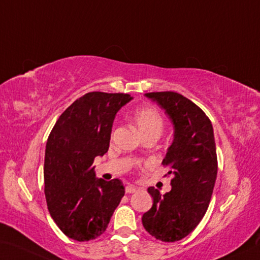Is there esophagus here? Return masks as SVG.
I'll return each instance as SVG.
<instances>
[{"label":"esophagus","mask_w":260,"mask_h":260,"mask_svg":"<svg viewBox=\"0 0 260 260\" xmlns=\"http://www.w3.org/2000/svg\"><path fill=\"white\" fill-rule=\"evenodd\" d=\"M135 192H137V188L134 187V186L129 185V186H126V187H125V193L126 194H131V193H135Z\"/></svg>","instance_id":"1"}]
</instances>
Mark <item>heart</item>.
Here are the masks:
<instances>
[{"label": "heart", "instance_id": "heart-1", "mask_svg": "<svg viewBox=\"0 0 260 260\" xmlns=\"http://www.w3.org/2000/svg\"><path fill=\"white\" fill-rule=\"evenodd\" d=\"M133 121L143 138L146 136H155L158 138L165 126L161 113L152 106H142L136 109L133 113Z\"/></svg>", "mask_w": 260, "mask_h": 260}]
</instances>
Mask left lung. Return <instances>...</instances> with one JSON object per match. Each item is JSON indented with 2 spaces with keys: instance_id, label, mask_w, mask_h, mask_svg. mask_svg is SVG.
Listing matches in <instances>:
<instances>
[{
  "instance_id": "8db88e82",
  "label": "left lung",
  "mask_w": 260,
  "mask_h": 260,
  "mask_svg": "<svg viewBox=\"0 0 260 260\" xmlns=\"http://www.w3.org/2000/svg\"><path fill=\"white\" fill-rule=\"evenodd\" d=\"M166 109L175 139L163 158L172 175L170 192L148 188L153 206L142 218L149 234L176 242L195 230L208 210L217 178L218 161L212 124L201 108L174 91L145 93Z\"/></svg>"
}]
</instances>
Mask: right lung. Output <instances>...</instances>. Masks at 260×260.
I'll return each instance as SVG.
<instances>
[{
    "label": "right lung",
    "mask_w": 260,
    "mask_h": 260,
    "mask_svg": "<svg viewBox=\"0 0 260 260\" xmlns=\"http://www.w3.org/2000/svg\"><path fill=\"white\" fill-rule=\"evenodd\" d=\"M133 99L127 93L93 91L66 108L49 135L44 157L48 210L63 234L79 242L107 229L124 195L118 179L94 177L95 156L106 154L115 114Z\"/></svg>",
    "instance_id": "1"
}]
</instances>
